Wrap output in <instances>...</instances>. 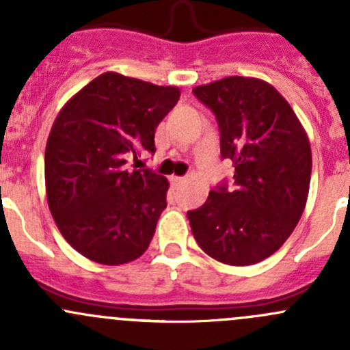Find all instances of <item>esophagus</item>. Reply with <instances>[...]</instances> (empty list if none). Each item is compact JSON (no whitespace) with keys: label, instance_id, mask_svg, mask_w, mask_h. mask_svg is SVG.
<instances>
[{"label":"esophagus","instance_id":"esophagus-1","mask_svg":"<svg viewBox=\"0 0 350 350\" xmlns=\"http://www.w3.org/2000/svg\"><path fill=\"white\" fill-rule=\"evenodd\" d=\"M171 183L174 186L183 185V183H185V178H181V176H171Z\"/></svg>","mask_w":350,"mask_h":350}]
</instances>
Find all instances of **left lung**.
<instances>
[{"label": "left lung", "mask_w": 350, "mask_h": 350, "mask_svg": "<svg viewBox=\"0 0 350 350\" xmlns=\"http://www.w3.org/2000/svg\"><path fill=\"white\" fill-rule=\"evenodd\" d=\"M193 93L217 116L221 157L234 161L235 181L188 211L191 232L220 262H260L288 241L305 210L308 135L283 94L259 77L228 76Z\"/></svg>", "instance_id": "1"}]
</instances>
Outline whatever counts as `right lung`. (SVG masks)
I'll list each match as a JSON object with an SVG mask.
<instances>
[{
    "instance_id": "obj_1",
    "label": "right lung",
    "mask_w": 350,
    "mask_h": 350,
    "mask_svg": "<svg viewBox=\"0 0 350 350\" xmlns=\"http://www.w3.org/2000/svg\"><path fill=\"white\" fill-rule=\"evenodd\" d=\"M176 86L100 74L61 108L45 146V193L62 237L81 256L120 266L139 259L165 208L169 181L125 167L154 152V133L178 103Z\"/></svg>"
}]
</instances>
